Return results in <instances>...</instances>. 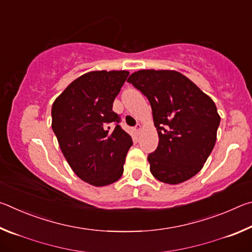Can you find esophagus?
<instances>
[{
    "label": "esophagus",
    "mask_w": 252,
    "mask_h": 252,
    "mask_svg": "<svg viewBox=\"0 0 252 252\" xmlns=\"http://www.w3.org/2000/svg\"><path fill=\"white\" fill-rule=\"evenodd\" d=\"M141 129H142V126L141 125H136L134 130H135L136 133H140V131H141Z\"/></svg>",
    "instance_id": "1"
}]
</instances>
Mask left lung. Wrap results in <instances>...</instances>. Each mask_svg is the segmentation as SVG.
<instances>
[{
	"label": "left lung",
	"instance_id": "8db88e82",
	"mask_svg": "<svg viewBox=\"0 0 252 252\" xmlns=\"http://www.w3.org/2000/svg\"><path fill=\"white\" fill-rule=\"evenodd\" d=\"M127 82L148 97L159 135L148 156L158 180L178 185L195 176L217 140L220 116L215 102L192 81L173 70H140Z\"/></svg>",
	"mask_w": 252,
	"mask_h": 252
}]
</instances>
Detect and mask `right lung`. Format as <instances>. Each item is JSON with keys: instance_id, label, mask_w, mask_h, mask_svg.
Wrapping results in <instances>:
<instances>
[{"instance_id": "right-lung-1", "label": "right lung", "mask_w": 252, "mask_h": 252, "mask_svg": "<svg viewBox=\"0 0 252 252\" xmlns=\"http://www.w3.org/2000/svg\"><path fill=\"white\" fill-rule=\"evenodd\" d=\"M127 71H92L79 76L52 105V129L63 156L81 180L94 187L118 181L132 139L112 110Z\"/></svg>"}]
</instances>
